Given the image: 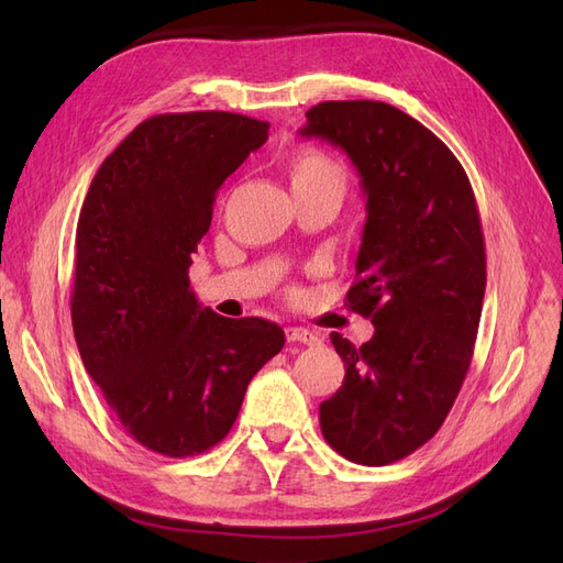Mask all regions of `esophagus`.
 I'll list each match as a JSON object with an SVG mask.
<instances>
[{"label": "esophagus", "instance_id": "34e87169", "mask_svg": "<svg viewBox=\"0 0 563 563\" xmlns=\"http://www.w3.org/2000/svg\"><path fill=\"white\" fill-rule=\"evenodd\" d=\"M286 338H288V343H302V345H317L319 343L317 333H312L308 329H298V327L286 329Z\"/></svg>", "mask_w": 563, "mask_h": 563}]
</instances>
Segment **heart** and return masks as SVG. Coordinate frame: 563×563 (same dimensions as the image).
<instances>
[{
	"instance_id": "1",
	"label": "heart",
	"mask_w": 563,
	"mask_h": 563,
	"mask_svg": "<svg viewBox=\"0 0 563 563\" xmlns=\"http://www.w3.org/2000/svg\"><path fill=\"white\" fill-rule=\"evenodd\" d=\"M345 168L340 166L331 155L314 147L300 150L291 162V185L294 187H323L335 185L345 190Z\"/></svg>"
}]
</instances>
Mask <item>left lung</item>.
I'll list each match as a JSON object with an SVG mask.
<instances>
[{
    "mask_svg": "<svg viewBox=\"0 0 563 563\" xmlns=\"http://www.w3.org/2000/svg\"><path fill=\"white\" fill-rule=\"evenodd\" d=\"M300 135L345 150L362 176L366 225L354 312L364 345L331 333L345 380L319 406L321 434L356 465L380 467L430 441L472 362L486 249L465 168L418 119L380 100H327Z\"/></svg>",
    "mask_w": 563,
    "mask_h": 563,
    "instance_id": "left-lung-1",
    "label": "left lung"
}]
</instances>
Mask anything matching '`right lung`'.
<instances>
[{
	"label": "right lung",
	"instance_id": "right-lung-1",
	"mask_svg": "<svg viewBox=\"0 0 563 563\" xmlns=\"http://www.w3.org/2000/svg\"><path fill=\"white\" fill-rule=\"evenodd\" d=\"M234 112L157 114L100 164L77 223L73 329L84 368L145 449L216 446L251 378L284 347L277 323L201 308L187 269L218 187L267 141Z\"/></svg>",
	"mask_w": 563,
	"mask_h": 563
}]
</instances>
